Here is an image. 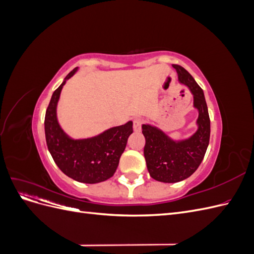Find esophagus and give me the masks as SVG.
I'll list each match as a JSON object with an SVG mask.
<instances>
[{
  "label": "esophagus",
  "mask_w": 254,
  "mask_h": 254,
  "mask_svg": "<svg viewBox=\"0 0 254 254\" xmlns=\"http://www.w3.org/2000/svg\"><path fill=\"white\" fill-rule=\"evenodd\" d=\"M141 129H142V120L134 119L133 120V130L135 132H140Z\"/></svg>",
  "instance_id": "1"
}]
</instances>
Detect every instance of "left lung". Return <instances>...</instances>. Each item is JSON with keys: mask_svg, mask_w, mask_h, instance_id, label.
<instances>
[{"mask_svg": "<svg viewBox=\"0 0 254 254\" xmlns=\"http://www.w3.org/2000/svg\"><path fill=\"white\" fill-rule=\"evenodd\" d=\"M180 83L186 84L194 97L198 110L196 132L188 139L176 141L164 131L149 124L142 125L145 136L144 157L151 178L160 182L175 183L189 178L202 162L210 142V117L202 89L186 68L173 64Z\"/></svg>", "mask_w": 254, "mask_h": 254, "instance_id": "1", "label": "left lung"}]
</instances>
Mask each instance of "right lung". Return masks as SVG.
<instances>
[{
    "label": "right lung",
    "instance_id": "1",
    "mask_svg": "<svg viewBox=\"0 0 254 254\" xmlns=\"http://www.w3.org/2000/svg\"><path fill=\"white\" fill-rule=\"evenodd\" d=\"M75 67L63 83L54 91L45 112L44 130L49 151L60 171L70 178L94 184L111 178L119 166L129 135L133 132L132 122L107 129L88 139L75 140L60 127L57 120V104L66 80L77 72Z\"/></svg>",
    "mask_w": 254,
    "mask_h": 254
}]
</instances>
